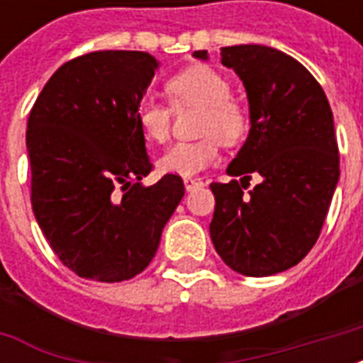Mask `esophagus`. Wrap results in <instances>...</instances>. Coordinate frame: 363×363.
Returning a JSON list of instances; mask_svg holds the SVG:
<instances>
[{
  "mask_svg": "<svg viewBox=\"0 0 363 363\" xmlns=\"http://www.w3.org/2000/svg\"><path fill=\"white\" fill-rule=\"evenodd\" d=\"M198 186H202V182L200 181H196V179H190V177H186V179H184V189L189 190H194V189H198Z\"/></svg>",
  "mask_w": 363,
  "mask_h": 363,
  "instance_id": "obj_1",
  "label": "esophagus"
}]
</instances>
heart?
<instances>
[{
    "instance_id": "1",
    "label": "heart",
    "mask_w": 363,
    "mask_h": 363,
    "mask_svg": "<svg viewBox=\"0 0 363 363\" xmlns=\"http://www.w3.org/2000/svg\"><path fill=\"white\" fill-rule=\"evenodd\" d=\"M165 93L174 108L200 106L198 134L204 138L194 142H179L161 155L159 165L163 171L181 177L204 171L218 161L220 142L237 145L249 134L251 118L243 104L231 99V83L218 69L208 66H192L182 69L165 83ZM138 126L153 143H163L171 134V106L159 101H143L138 106Z\"/></svg>"
}]
</instances>
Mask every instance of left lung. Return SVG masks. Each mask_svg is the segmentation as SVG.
I'll return each instance as SVG.
<instances>
[{
	"label": "left lung",
	"instance_id": "obj_1",
	"mask_svg": "<svg viewBox=\"0 0 363 363\" xmlns=\"http://www.w3.org/2000/svg\"><path fill=\"white\" fill-rule=\"evenodd\" d=\"M220 54L243 82L251 130L228 167L241 182L210 184V237L231 270L272 276L311 251L327 218L340 177L333 111L317 79L288 54L262 44L225 46ZM192 56L208 60V52ZM252 172L263 182L245 195Z\"/></svg>",
	"mask_w": 363,
	"mask_h": 363
}]
</instances>
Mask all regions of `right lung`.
<instances>
[{"instance_id": "1", "label": "right lung", "mask_w": 363, "mask_h": 363, "mask_svg": "<svg viewBox=\"0 0 363 363\" xmlns=\"http://www.w3.org/2000/svg\"><path fill=\"white\" fill-rule=\"evenodd\" d=\"M159 62L101 50L56 69L28 114L30 204L52 251L77 276L122 281L147 268L184 196L179 174L151 171L138 106Z\"/></svg>"}]
</instances>
